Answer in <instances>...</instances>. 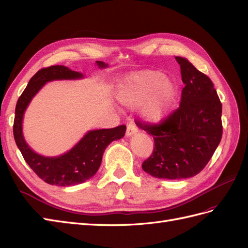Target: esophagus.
Listing matches in <instances>:
<instances>
[{"label":"esophagus","mask_w":248,"mask_h":248,"mask_svg":"<svg viewBox=\"0 0 248 248\" xmlns=\"http://www.w3.org/2000/svg\"><path fill=\"white\" fill-rule=\"evenodd\" d=\"M138 132V128L133 124H128L127 126V130H126V137L130 138L133 134H136Z\"/></svg>","instance_id":"34e87169"}]
</instances>
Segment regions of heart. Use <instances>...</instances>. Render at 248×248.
Returning a JSON list of instances; mask_svg holds the SVG:
<instances>
[{"label":"heart","mask_w":248,"mask_h":248,"mask_svg":"<svg viewBox=\"0 0 248 248\" xmlns=\"http://www.w3.org/2000/svg\"><path fill=\"white\" fill-rule=\"evenodd\" d=\"M115 96L128 108L141 105L140 114L142 120L148 124L158 125L167 121L175 110L179 87L176 80L166 78L163 72L144 69L120 78Z\"/></svg>","instance_id":"1"}]
</instances>
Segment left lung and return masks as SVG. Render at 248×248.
I'll use <instances>...</instances> for the list:
<instances>
[{"label": "left lung", "instance_id": "1", "mask_svg": "<svg viewBox=\"0 0 248 248\" xmlns=\"http://www.w3.org/2000/svg\"><path fill=\"white\" fill-rule=\"evenodd\" d=\"M175 59L185 84L180 108L159 125L137 123L155 142L142 170L167 180L198 175L211 159L222 136V107L211 79L186 58Z\"/></svg>", "mask_w": 248, "mask_h": 248}]
</instances>
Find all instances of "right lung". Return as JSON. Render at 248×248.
<instances>
[{"instance_id": "right-lung-1", "label": "right lung", "mask_w": 248, "mask_h": 248, "mask_svg": "<svg viewBox=\"0 0 248 248\" xmlns=\"http://www.w3.org/2000/svg\"><path fill=\"white\" fill-rule=\"evenodd\" d=\"M99 69L108 66L104 62L96 61ZM84 74L69 69L63 65H55L43 68L30 79L25 91L17 100L13 134L22 156L36 175L44 182L56 186H71L81 184L92 178L98 170L102 156L111 141L122 139L126 126L121 125L110 129L89 130L69 151L59 156H44L35 152L28 145L22 132L24 115L30 102L43 86L52 80H78Z\"/></svg>"}]
</instances>
